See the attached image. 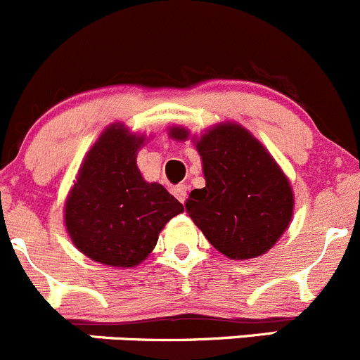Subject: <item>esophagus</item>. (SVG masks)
Masks as SVG:
<instances>
[{"label": "esophagus", "instance_id": "obj_1", "mask_svg": "<svg viewBox=\"0 0 360 360\" xmlns=\"http://www.w3.org/2000/svg\"><path fill=\"white\" fill-rule=\"evenodd\" d=\"M187 191L188 187L185 184H179L176 187H173V195L179 199L180 202H185V198H187Z\"/></svg>", "mask_w": 360, "mask_h": 360}]
</instances>
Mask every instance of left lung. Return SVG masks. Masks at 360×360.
Segmentation results:
<instances>
[{
  "label": "left lung",
  "mask_w": 360,
  "mask_h": 360,
  "mask_svg": "<svg viewBox=\"0 0 360 360\" xmlns=\"http://www.w3.org/2000/svg\"><path fill=\"white\" fill-rule=\"evenodd\" d=\"M176 141L191 138L169 127ZM206 185L188 194L185 208L206 240L226 257L247 261L275 247L292 220L294 192L268 148L236 122H220L192 136Z\"/></svg>",
  "instance_id": "obj_1"
}]
</instances>
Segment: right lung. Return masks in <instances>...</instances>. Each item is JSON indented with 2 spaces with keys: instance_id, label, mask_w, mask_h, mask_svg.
Instances as JSON below:
<instances>
[{
  "instance_id": "add662e5",
  "label": "right lung",
  "mask_w": 360,
  "mask_h": 360,
  "mask_svg": "<svg viewBox=\"0 0 360 360\" xmlns=\"http://www.w3.org/2000/svg\"><path fill=\"white\" fill-rule=\"evenodd\" d=\"M148 138L113 122L85 154L64 202L71 243L110 268H134L154 250L159 233L184 205L136 166Z\"/></svg>"
}]
</instances>
